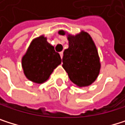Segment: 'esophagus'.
<instances>
[{
  "instance_id": "obj_1",
  "label": "esophagus",
  "mask_w": 125,
  "mask_h": 125,
  "mask_svg": "<svg viewBox=\"0 0 125 125\" xmlns=\"http://www.w3.org/2000/svg\"><path fill=\"white\" fill-rule=\"evenodd\" d=\"M60 55L61 59H62V57H63V53H62V52H60Z\"/></svg>"
}]
</instances>
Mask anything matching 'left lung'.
<instances>
[{
    "label": "left lung",
    "instance_id": "8db88e82",
    "mask_svg": "<svg viewBox=\"0 0 125 125\" xmlns=\"http://www.w3.org/2000/svg\"><path fill=\"white\" fill-rule=\"evenodd\" d=\"M65 35L64 30H60ZM68 48L63 52L62 67L69 79L79 87L91 85L97 79L101 62L97 48L90 35L81 32L75 36L68 34Z\"/></svg>",
    "mask_w": 125,
    "mask_h": 125
}]
</instances>
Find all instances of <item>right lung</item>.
Instances as JSON below:
<instances>
[{"instance_id": "obj_1", "label": "right lung", "mask_w": 125, "mask_h": 125, "mask_svg": "<svg viewBox=\"0 0 125 125\" xmlns=\"http://www.w3.org/2000/svg\"><path fill=\"white\" fill-rule=\"evenodd\" d=\"M61 62L60 54L42 35L31 42L22 57L21 65L28 80L33 83H43Z\"/></svg>"}]
</instances>
